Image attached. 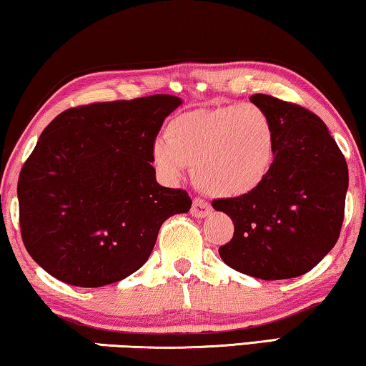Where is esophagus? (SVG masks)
<instances>
[{
  "label": "esophagus",
  "instance_id": "34e87169",
  "mask_svg": "<svg viewBox=\"0 0 366 366\" xmlns=\"http://www.w3.org/2000/svg\"><path fill=\"white\" fill-rule=\"evenodd\" d=\"M211 211H212V207H211V204L207 201L201 199V198H194L193 199V206H191V214H193L194 217L202 219V217L209 216Z\"/></svg>",
  "mask_w": 366,
  "mask_h": 366
}]
</instances>
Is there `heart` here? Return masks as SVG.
<instances>
[{
  "instance_id": "1",
  "label": "heart",
  "mask_w": 366,
  "mask_h": 366,
  "mask_svg": "<svg viewBox=\"0 0 366 366\" xmlns=\"http://www.w3.org/2000/svg\"><path fill=\"white\" fill-rule=\"evenodd\" d=\"M277 157V129L260 106L227 104L182 112L152 144V160L168 179L193 164L206 193L239 198L260 188Z\"/></svg>"
}]
</instances>
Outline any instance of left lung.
<instances>
[{
	"mask_svg": "<svg viewBox=\"0 0 366 366\" xmlns=\"http://www.w3.org/2000/svg\"><path fill=\"white\" fill-rule=\"evenodd\" d=\"M250 101L272 117L277 157L254 193L212 201L234 222V237L219 247V255L254 278L301 277L332 250L340 235L347 162L314 112L268 94H254Z\"/></svg>",
	"mask_w": 366,
	"mask_h": 366,
	"instance_id": "8db88e82",
	"label": "left lung"
}]
</instances>
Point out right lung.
Returning <instances> with one entry per match:
<instances>
[{
  "label": "right lung",
  "mask_w": 366,
  "mask_h": 366,
  "mask_svg": "<svg viewBox=\"0 0 366 366\" xmlns=\"http://www.w3.org/2000/svg\"><path fill=\"white\" fill-rule=\"evenodd\" d=\"M183 101L170 94L70 108L44 129L18 182L26 250L64 283L99 288L127 278L184 189L157 183L152 144Z\"/></svg>",
  "instance_id": "add662e5"
}]
</instances>
